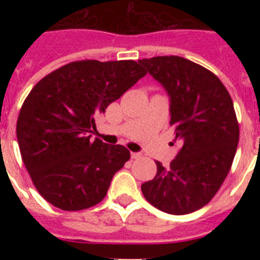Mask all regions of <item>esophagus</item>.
<instances>
[{"label": "esophagus", "mask_w": 260, "mask_h": 260, "mask_svg": "<svg viewBox=\"0 0 260 260\" xmlns=\"http://www.w3.org/2000/svg\"><path fill=\"white\" fill-rule=\"evenodd\" d=\"M142 155L139 152H132V158H139Z\"/></svg>", "instance_id": "1"}]
</instances>
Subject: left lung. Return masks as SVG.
I'll list each match as a JSON object with an SVG mask.
<instances>
[{
    "instance_id": "obj_1",
    "label": "left lung",
    "mask_w": 260,
    "mask_h": 260,
    "mask_svg": "<svg viewBox=\"0 0 260 260\" xmlns=\"http://www.w3.org/2000/svg\"><path fill=\"white\" fill-rule=\"evenodd\" d=\"M171 96V126L181 150L169 167L156 161L153 180L142 185L148 203L186 215L210 203L231 171L240 125L228 89L212 71L178 56L141 61Z\"/></svg>"
}]
</instances>
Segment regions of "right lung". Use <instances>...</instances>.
<instances>
[{
  "label": "right lung",
  "instance_id": "right-lung-1",
  "mask_svg": "<svg viewBox=\"0 0 260 260\" xmlns=\"http://www.w3.org/2000/svg\"><path fill=\"white\" fill-rule=\"evenodd\" d=\"M147 71L137 61H74L39 80L20 108L17 138L39 194L63 211L103 201L130 158L125 146L91 141L95 118Z\"/></svg>",
  "mask_w": 260,
  "mask_h": 260
}]
</instances>
